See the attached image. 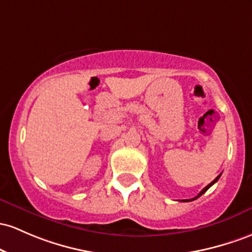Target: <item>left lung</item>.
I'll return each mask as SVG.
<instances>
[{"mask_svg":"<svg viewBox=\"0 0 252 252\" xmlns=\"http://www.w3.org/2000/svg\"><path fill=\"white\" fill-rule=\"evenodd\" d=\"M220 176H221V175H219V176H218V177H217V178H215V179H214V181H213V182H212V183H209L208 185H207V187H206V188H204V189L202 190V191H201L200 193H198V195H197V196H196V197H193V198H190V200H182V201H184V202H189V201H193V200H196V198H198V197H200V196H201V195H203V193H204V192H206V191H207V190H208V189H209V188H211L213 184H214V183H217V182H218V179H219V178H220Z\"/></svg>","mask_w":252,"mask_h":252,"instance_id":"1","label":"left lung"}]
</instances>
